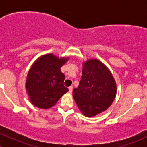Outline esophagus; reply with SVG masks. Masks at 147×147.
<instances>
[{"label": "esophagus", "instance_id": "1", "mask_svg": "<svg viewBox=\"0 0 147 147\" xmlns=\"http://www.w3.org/2000/svg\"><path fill=\"white\" fill-rule=\"evenodd\" d=\"M68 89H69V93H72V90H73V87H72V86H70V87H69Z\"/></svg>", "mask_w": 147, "mask_h": 147}]
</instances>
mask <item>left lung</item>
Listing matches in <instances>:
<instances>
[{"label":"left lung","mask_w":147,"mask_h":147,"mask_svg":"<svg viewBox=\"0 0 147 147\" xmlns=\"http://www.w3.org/2000/svg\"><path fill=\"white\" fill-rule=\"evenodd\" d=\"M82 75L73 97L86 117H94L106 110L115 100L117 86L110 71L100 60H90L83 64Z\"/></svg>","instance_id":"8db88e82"}]
</instances>
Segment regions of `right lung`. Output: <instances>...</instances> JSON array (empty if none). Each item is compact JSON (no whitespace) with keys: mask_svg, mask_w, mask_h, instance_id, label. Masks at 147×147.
<instances>
[{"mask_svg":"<svg viewBox=\"0 0 147 147\" xmlns=\"http://www.w3.org/2000/svg\"><path fill=\"white\" fill-rule=\"evenodd\" d=\"M67 60L48 54L41 56L32 65L28 74L26 90L35 106L48 109L68 91L64 86L65 76L60 71Z\"/></svg>","mask_w":147,"mask_h":147,"instance_id":"add662e5","label":"right lung"}]
</instances>
